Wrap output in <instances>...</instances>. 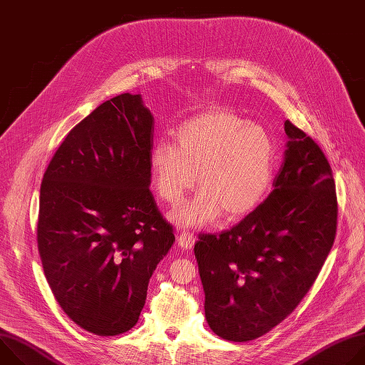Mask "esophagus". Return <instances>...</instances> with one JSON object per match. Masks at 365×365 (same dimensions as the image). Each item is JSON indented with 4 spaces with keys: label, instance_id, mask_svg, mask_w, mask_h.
Masks as SVG:
<instances>
[{
    "label": "esophagus",
    "instance_id": "esophagus-1",
    "mask_svg": "<svg viewBox=\"0 0 365 365\" xmlns=\"http://www.w3.org/2000/svg\"><path fill=\"white\" fill-rule=\"evenodd\" d=\"M195 240H196V237L190 231H182L179 235V244L185 250H190L195 244Z\"/></svg>",
    "mask_w": 365,
    "mask_h": 365
}]
</instances>
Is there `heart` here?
Returning <instances> with one entry per match:
<instances>
[{
  "instance_id": "obj_1",
  "label": "heart",
  "mask_w": 365,
  "mask_h": 365,
  "mask_svg": "<svg viewBox=\"0 0 365 365\" xmlns=\"http://www.w3.org/2000/svg\"><path fill=\"white\" fill-rule=\"evenodd\" d=\"M276 141L263 125L218 108L185 121L175 144L155 143L150 166L159 196L179 203L196 186L200 193L172 214L179 227H202L220 214L235 220L262 202L276 163Z\"/></svg>"
}]
</instances>
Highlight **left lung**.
Wrapping results in <instances>:
<instances>
[{
	"mask_svg": "<svg viewBox=\"0 0 365 365\" xmlns=\"http://www.w3.org/2000/svg\"><path fill=\"white\" fill-rule=\"evenodd\" d=\"M284 131V160L270 195L232 228L199 234L195 244L205 317L227 341H252L284 321L334 245L338 200L331 165L289 120Z\"/></svg>",
	"mask_w": 365,
	"mask_h": 365,
	"instance_id": "left-lung-1",
	"label": "left lung"
}]
</instances>
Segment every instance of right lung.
Wrapping results in <instances>:
<instances>
[{
  "label": "right lung",
  "instance_id": "1",
  "mask_svg": "<svg viewBox=\"0 0 365 365\" xmlns=\"http://www.w3.org/2000/svg\"><path fill=\"white\" fill-rule=\"evenodd\" d=\"M153 133L141 96L121 93L71 130L41 180L44 276L65 314L99 336L137 324L148 280L175 241L148 187Z\"/></svg>",
  "mask_w": 365,
  "mask_h": 365
}]
</instances>
